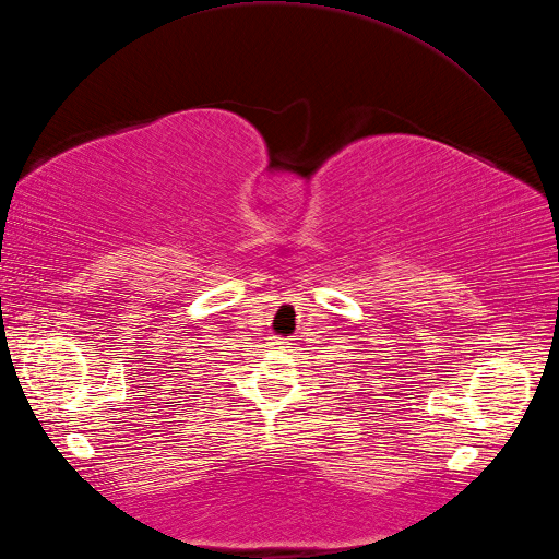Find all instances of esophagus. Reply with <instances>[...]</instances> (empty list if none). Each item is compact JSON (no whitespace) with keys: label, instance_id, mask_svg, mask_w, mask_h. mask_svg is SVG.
I'll return each instance as SVG.
<instances>
[{"label":"esophagus","instance_id":"1","mask_svg":"<svg viewBox=\"0 0 559 559\" xmlns=\"http://www.w3.org/2000/svg\"><path fill=\"white\" fill-rule=\"evenodd\" d=\"M270 348H292V342L289 338H280V336H272L267 342Z\"/></svg>","mask_w":559,"mask_h":559}]
</instances>
